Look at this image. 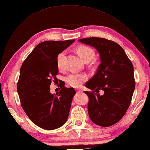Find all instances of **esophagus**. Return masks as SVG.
<instances>
[{"label": "esophagus", "mask_w": 150, "mask_h": 150, "mask_svg": "<svg viewBox=\"0 0 150 150\" xmlns=\"http://www.w3.org/2000/svg\"><path fill=\"white\" fill-rule=\"evenodd\" d=\"M76 91H77V92H78V93H80V92H82V90H81V89H76Z\"/></svg>", "instance_id": "34e87169"}]
</instances>
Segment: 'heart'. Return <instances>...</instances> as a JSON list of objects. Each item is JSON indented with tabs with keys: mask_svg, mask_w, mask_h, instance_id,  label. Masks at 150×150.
<instances>
[{
	"mask_svg": "<svg viewBox=\"0 0 150 150\" xmlns=\"http://www.w3.org/2000/svg\"><path fill=\"white\" fill-rule=\"evenodd\" d=\"M75 52L80 58L84 62H89L94 58L95 52L91 47L86 46H78L75 49ZM65 55V52H62L59 54L57 58V64L59 69L63 68V60ZM88 79V76L83 73H71L66 77V80L71 86L78 88L83 84Z\"/></svg>",
	"mask_w": 150,
	"mask_h": 150,
	"instance_id": "1",
	"label": "heart"
}]
</instances>
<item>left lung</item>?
Wrapping results in <instances>:
<instances>
[{"label": "left lung", "mask_w": 150, "mask_h": 150, "mask_svg": "<svg viewBox=\"0 0 150 150\" xmlns=\"http://www.w3.org/2000/svg\"><path fill=\"white\" fill-rule=\"evenodd\" d=\"M79 41L94 47L100 55L96 74L85 85L93 90L84 91L89 98V117L98 126H112L122 119L131 103L135 87L133 64L122 47L113 41L99 37ZM99 90L104 91V95L98 93Z\"/></svg>", "instance_id": "obj_1"}]
</instances>
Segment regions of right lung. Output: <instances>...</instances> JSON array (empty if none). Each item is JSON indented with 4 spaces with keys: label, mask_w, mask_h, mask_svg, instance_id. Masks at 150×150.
<instances>
[{
    "label": "right lung",
    "mask_w": 150,
    "mask_h": 150,
    "mask_svg": "<svg viewBox=\"0 0 150 150\" xmlns=\"http://www.w3.org/2000/svg\"><path fill=\"white\" fill-rule=\"evenodd\" d=\"M75 40L40 42L21 68L17 92L21 106L30 120L42 129L59 128L68 119L75 90L62 85L60 91L53 95L50 85L59 73L57 56Z\"/></svg>",
    "instance_id": "1"
}]
</instances>
